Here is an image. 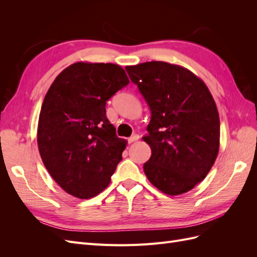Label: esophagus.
Returning a JSON list of instances; mask_svg holds the SVG:
<instances>
[{
    "instance_id": "34e87169",
    "label": "esophagus",
    "mask_w": 257,
    "mask_h": 257,
    "mask_svg": "<svg viewBox=\"0 0 257 257\" xmlns=\"http://www.w3.org/2000/svg\"><path fill=\"white\" fill-rule=\"evenodd\" d=\"M138 139H139V135L134 134L133 136H131V137L127 139V142H128V144H132V143H134V142L138 141Z\"/></svg>"
}]
</instances>
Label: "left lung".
Segmentation results:
<instances>
[{
  "label": "left lung",
  "mask_w": 257,
  "mask_h": 257,
  "mask_svg": "<svg viewBox=\"0 0 257 257\" xmlns=\"http://www.w3.org/2000/svg\"><path fill=\"white\" fill-rule=\"evenodd\" d=\"M151 110V148L144 170L168 195H180L203 181L220 147V118L205 82L189 69L161 61L126 66Z\"/></svg>",
  "instance_id": "left-lung-1"
}]
</instances>
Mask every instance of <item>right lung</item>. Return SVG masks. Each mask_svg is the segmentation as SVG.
<instances>
[{"label":"right lung","instance_id":"obj_1","mask_svg":"<svg viewBox=\"0 0 257 257\" xmlns=\"http://www.w3.org/2000/svg\"><path fill=\"white\" fill-rule=\"evenodd\" d=\"M130 82L112 63L77 62L62 71L40 113L37 144L45 167L62 189L81 199L110 183L126 141L106 116V102Z\"/></svg>","mask_w":257,"mask_h":257}]
</instances>
